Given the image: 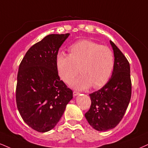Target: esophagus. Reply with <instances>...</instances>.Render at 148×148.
Returning <instances> with one entry per match:
<instances>
[{
	"label": "esophagus",
	"mask_w": 148,
	"mask_h": 148,
	"mask_svg": "<svg viewBox=\"0 0 148 148\" xmlns=\"http://www.w3.org/2000/svg\"><path fill=\"white\" fill-rule=\"evenodd\" d=\"M79 92H76V91H74L73 92V94H74V96H78V95H79Z\"/></svg>",
	"instance_id": "1"
}]
</instances>
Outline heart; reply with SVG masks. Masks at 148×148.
Wrapping results in <instances>:
<instances>
[{"instance_id": "1", "label": "heart", "mask_w": 148, "mask_h": 148, "mask_svg": "<svg viewBox=\"0 0 148 148\" xmlns=\"http://www.w3.org/2000/svg\"><path fill=\"white\" fill-rule=\"evenodd\" d=\"M69 54L59 52L56 57L57 72L62 79L69 83L79 72L72 86L83 90L93 86L99 88L108 83L112 75L114 56L106 46L90 40H81L69 48Z\"/></svg>"}]
</instances>
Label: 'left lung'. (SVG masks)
<instances>
[{
    "instance_id": "obj_1",
    "label": "left lung",
    "mask_w": 148,
    "mask_h": 148,
    "mask_svg": "<svg viewBox=\"0 0 148 148\" xmlns=\"http://www.w3.org/2000/svg\"><path fill=\"white\" fill-rule=\"evenodd\" d=\"M114 56L112 75L102 88L90 94L91 106L85 116L97 131L115 127L121 121L131 99L132 84L130 63L111 40Z\"/></svg>"
}]
</instances>
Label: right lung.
<instances>
[{"label":"right lung","mask_w":148,"mask_h":148,"mask_svg":"<svg viewBox=\"0 0 148 148\" xmlns=\"http://www.w3.org/2000/svg\"><path fill=\"white\" fill-rule=\"evenodd\" d=\"M69 34H49L32 46L19 65L16 100L19 113L39 132L52 130L73 92L60 81L56 67L58 49Z\"/></svg>","instance_id":"1"}]
</instances>
